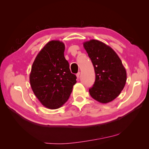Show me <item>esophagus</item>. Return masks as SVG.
<instances>
[{
	"mask_svg": "<svg viewBox=\"0 0 149 149\" xmlns=\"http://www.w3.org/2000/svg\"><path fill=\"white\" fill-rule=\"evenodd\" d=\"M79 75H80V72H78L77 74H76V76H77V79H79Z\"/></svg>",
	"mask_w": 149,
	"mask_h": 149,
	"instance_id": "1",
	"label": "esophagus"
}]
</instances>
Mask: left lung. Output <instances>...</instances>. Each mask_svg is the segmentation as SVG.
I'll list each match as a JSON object with an SVG mask.
<instances>
[{
	"mask_svg": "<svg viewBox=\"0 0 149 149\" xmlns=\"http://www.w3.org/2000/svg\"><path fill=\"white\" fill-rule=\"evenodd\" d=\"M84 47L91 60L95 72V81L89 94L100 103L114 100L124 87L126 70L118 54L110 47L98 40L84 42Z\"/></svg>",
	"mask_w": 149,
	"mask_h": 149,
	"instance_id": "8db88e82",
	"label": "left lung"
}]
</instances>
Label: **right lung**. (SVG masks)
Listing matches in <instances>:
<instances>
[{"mask_svg": "<svg viewBox=\"0 0 149 149\" xmlns=\"http://www.w3.org/2000/svg\"><path fill=\"white\" fill-rule=\"evenodd\" d=\"M64 50L61 41L47 42L35 58L29 75L35 95L49 109L61 107L68 100L77 82L64 57Z\"/></svg>", "mask_w": 149, "mask_h": 149, "instance_id": "1", "label": "right lung"}]
</instances>
